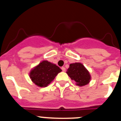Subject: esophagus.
I'll return each instance as SVG.
<instances>
[{
    "mask_svg": "<svg viewBox=\"0 0 121 121\" xmlns=\"http://www.w3.org/2000/svg\"><path fill=\"white\" fill-rule=\"evenodd\" d=\"M61 69H62V71H65V68L64 67H62Z\"/></svg>",
    "mask_w": 121,
    "mask_h": 121,
    "instance_id": "esophagus-1",
    "label": "esophagus"
}]
</instances>
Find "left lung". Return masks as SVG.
Segmentation results:
<instances>
[{
    "label": "left lung",
    "instance_id": "8db88e82",
    "mask_svg": "<svg viewBox=\"0 0 121 121\" xmlns=\"http://www.w3.org/2000/svg\"><path fill=\"white\" fill-rule=\"evenodd\" d=\"M67 73L71 79L75 81L77 85L81 86L88 84L91 79L88 70L81 63L70 64Z\"/></svg>",
    "mask_w": 121,
    "mask_h": 121
}]
</instances>
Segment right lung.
Wrapping results in <instances>:
<instances>
[{"instance_id":"right-lung-1","label":"right lung","mask_w":121,"mask_h":121,"mask_svg":"<svg viewBox=\"0 0 121 121\" xmlns=\"http://www.w3.org/2000/svg\"><path fill=\"white\" fill-rule=\"evenodd\" d=\"M61 71V69L55 64L43 60L31 71L30 77L37 86L45 87L50 84Z\"/></svg>"}]
</instances>
